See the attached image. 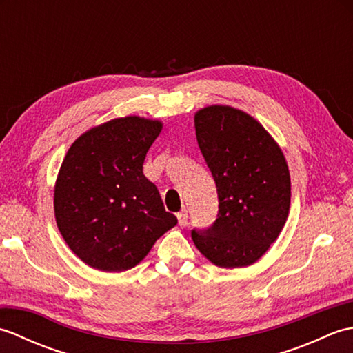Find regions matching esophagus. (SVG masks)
Wrapping results in <instances>:
<instances>
[{
    "label": "esophagus",
    "instance_id": "obj_1",
    "mask_svg": "<svg viewBox=\"0 0 353 353\" xmlns=\"http://www.w3.org/2000/svg\"><path fill=\"white\" fill-rule=\"evenodd\" d=\"M177 220H179V226L185 228L186 224H188V211H186V209H183V211L179 212L177 214Z\"/></svg>",
    "mask_w": 353,
    "mask_h": 353
}]
</instances>
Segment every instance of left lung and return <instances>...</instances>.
I'll list each match as a JSON object with an SVG mask.
<instances>
[{"label":"left lung","instance_id":"obj_1","mask_svg":"<svg viewBox=\"0 0 353 353\" xmlns=\"http://www.w3.org/2000/svg\"><path fill=\"white\" fill-rule=\"evenodd\" d=\"M200 152L219 194L216 220L191 230L197 249L223 268L256 262L287 221L291 181L287 161L256 119L229 106L194 118Z\"/></svg>","mask_w":353,"mask_h":353}]
</instances>
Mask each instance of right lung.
I'll list each match as a JSON object with an SVG mask.
<instances>
[{
    "instance_id": "1",
    "label": "right lung",
    "mask_w": 353,
    "mask_h": 353,
    "mask_svg": "<svg viewBox=\"0 0 353 353\" xmlns=\"http://www.w3.org/2000/svg\"><path fill=\"white\" fill-rule=\"evenodd\" d=\"M161 130L159 121L117 118L81 134L66 153L54 188L56 221L89 267L129 270L177 224L142 172Z\"/></svg>"
}]
</instances>
